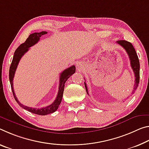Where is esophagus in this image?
<instances>
[{
    "label": "esophagus",
    "instance_id": "1",
    "mask_svg": "<svg viewBox=\"0 0 149 149\" xmlns=\"http://www.w3.org/2000/svg\"><path fill=\"white\" fill-rule=\"evenodd\" d=\"M78 67H79V66H78Z\"/></svg>",
    "mask_w": 149,
    "mask_h": 149
}]
</instances>
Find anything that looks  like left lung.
<instances>
[{"label": "left lung", "instance_id": "1", "mask_svg": "<svg viewBox=\"0 0 149 149\" xmlns=\"http://www.w3.org/2000/svg\"><path fill=\"white\" fill-rule=\"evenodd\" d=\"M118 44L121 46L123 48L125 51L127 52V54H128L130 62H131V68L133 69V71L134 74V77H135V83H134V89L133 91V93L136 91V88L139 86V78H140V63H139V60L137 54L134 49V47L131 43L129 42H127L126 40H118L117 42ZM85 87H86V89L87 94H88V91H87V87L86 86V82H84Z\"/></svg>", "mask_w": 149, "mask_h": 149}]
</instances>
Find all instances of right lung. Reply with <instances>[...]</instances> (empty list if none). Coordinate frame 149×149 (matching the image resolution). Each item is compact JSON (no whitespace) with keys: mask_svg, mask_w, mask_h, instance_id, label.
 I'll return each mask as SVG.
<instances>
[{"mask_svg":"<svg viewBox=\"0 0 149 149\" xmlns=\"http://www.w3.org/2000/svg\"><path fill=\"white\" fill-rule=\"evenodd\" d=\"M47 34V32L42 31L40 32H34L33 34H31L28 36V38L26 39L24 43L21 44L18 48L16 49L15 54H14L13 59L12 61L11 65L10 66V70H9V80H10V83L11 86V89L13 91V93L15 97V100L18 105L20 107H22L24 109L28 111L31 112L34 114L39 115H46L48 114H50L55 112L56 110L58 109L59 105L61 103V101L62 100L63 93V89H64L65 83L67 81L68 78L73 75L75 72V65H72L71 67L67 68L64 71L60 74V85H59V89H58V93L57 97H56L55 101L52 103L51 105L48 106H46L45 107L42 108H33L30 107H27V106L24 105L22 104L18 100L17 97L15 95V91H14L13 88V79L15 77V72L18 63H19L21 58L22 57L26 52H27L29 49V48L34 46V44H36L40 40V38L42 35H44Z\"/></svg>","mask_w":149,"mask_h":149,"instance_id":"1","label":"right lung"}]
</instances>
